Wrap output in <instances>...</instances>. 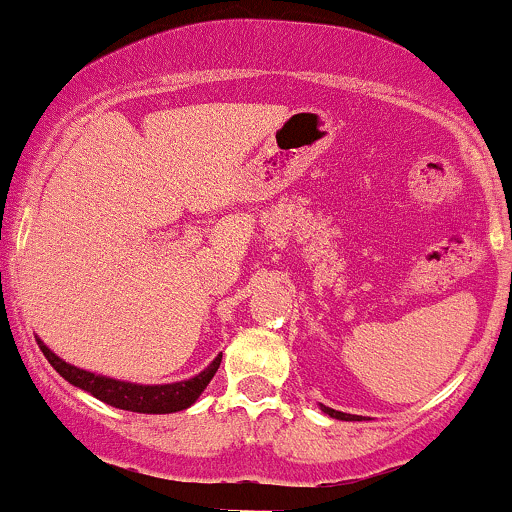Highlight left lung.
<instances>
[{"label":"left lung","mask_w":512,"mask_h":512,"mask_svg":"<svg viewBox=\"0 0 512 512\" xmlns=\"http://www.w3.org/2000/svg\"><path fill=\"white\" fill-rule=\"evenodd\" d=\"M319 409L326 413V416L331 418H338V421H363V416H353V413H343V411H336V409H329V406L319 404Z\"/></svg>","instance_id":"obj_1"}]
</instances>
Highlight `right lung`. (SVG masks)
<instances>
[{"label":"right lung","instance_id":"right-lung-1","mask_svg":"<svg viewBox=\"0 0 512 512\" xmlns=\"http://www.w3.org/2000/svg\"><path fill=\"white\" fill-rule=\"evenodd\" d=\"M38 346L43 350L45 358H48V363L53 365L67 382L74 384V387L96 396L103 404L135 413H176L188 409V406H193L195 401H198V396L205 392V387H208L212 377H215L217 367L222 363V355H217L203 372H198L191 380L171 384H137L116 380V377L96 375V372L65 363V360H62L60 355H55L40 338Z\"/></svg>","mask_w":512,"mask_h":512}]
</instances>
